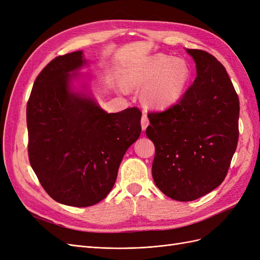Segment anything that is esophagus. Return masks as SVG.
Wrapping results in <instances>:
<instances>
[{"label": "esophagus", "instance_id": "1", "mask_svg": "<svg viewBox=\"0 0 260 260\" xmlns=\"http://www.w3.org/2000/svg\"><path fill=\"white\" fill-rule=\"evenodd\" d=\"M148 123H149L148 118H147V116L144 114V115L142 116V118H141V125H142V130H143V131H145V129L147 128Z\"/></svg>", "mask_w": 260, "mask_h": 260}]
</instances>
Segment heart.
I'll list each match as a JSON object with an SVG mask.
<instances>
[{
	"instance_id": "heart-1",
	"label": "heart",
	"mask_w": 260,
	"mask_h": 260,
	"mask_svg": "<svg viewBox=\"0 0 260 260\" xmlns=\"http://www.w3.org/2000/svg\"><path fill=\"white\" fill-rule=\"evenodd\" d=\"M191 69L183 59L166 54H155L131 72L128 83L143 88L142 96L148 105L165 108L182 96L191 79Z\"/></svg>"
}]
</instances>
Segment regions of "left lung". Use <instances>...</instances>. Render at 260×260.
Masks as SVG:
<instances>
[{
  "mask_svg": "<svg viewBox=\"0 0 260 260\" xmlns=\"http://www.w3.org/2000/svg\"><path fill=\"white\" fill-rule=\"evenodd\" d=\"M186 52L198 77L177 104L149 112L146 128L155 145V184L179 202L194 201L222 183L239 141L240 102L225 68L206 51Z\"/></svg>",
  "mask_w": 260,
  "mask_h": 260,
  "instance_id": "obj_1",
  "label": "left lung"
}]
</instances>
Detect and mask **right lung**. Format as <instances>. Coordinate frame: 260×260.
Returning a JSON list of instances; mask_svg holds the SVG:
<instances>
[{"instance_id":"1","label":"right lung","mask_w":260,"mask_h":260,"mask_svg":"<svg viewBox=\"0 0 260 260\" xmlns=\"http://www.w3.org/2000/svg\"><path fill=\"white\" fill-rule=\"evenodd\" d=\"M82 51L55 57L38 75L27 103L28 155L53 200L95 205L111 192L124 153L141 133L138 107L107 114L69 89Z\"/></svg>"}]
</instances>
